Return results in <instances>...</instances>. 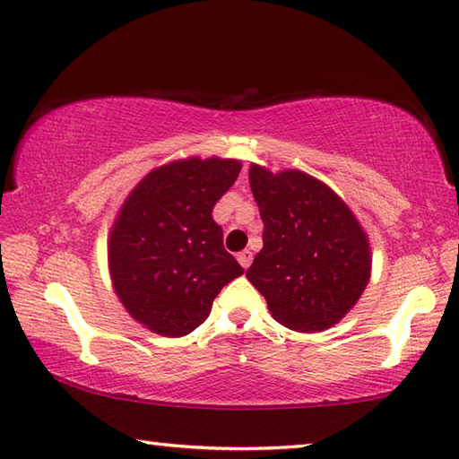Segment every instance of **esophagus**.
I'll list each match as a JSON object with an SVG mask.
<instances>
[{
    "label": "esophagus",
    "instance_id": "34e87169",
    "mask_svg": "<svg viewBox=\"0 0 459 459\" xmlns=\"http://www.w3.org/2000/svg\"><path fill=\"white\" fill-rule=\"evenodd\" d=\"M238 263H240V266H243V269H248V264H251L253 263V253L251 251H248V248H247V251H243V253H238Z\"/></svg>",
    "mask_w": 459,
    "mask_h": 459
}]
</instances>
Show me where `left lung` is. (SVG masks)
<instances>
[{"label":"left lung","mask_w":459,"mask_h":459,"mask_svg":"<svg viewBox=\"0 0 459 459\" xmlns=\"http://www.w3.org/2000/svg\"><path fill=\"white\" fill-rule=\"evenodd\" d=\"M248 182L264 232L247 279L287 329L319 333L337 325L371 277L368 232L343 198L311 174L251 164Z\"/></svg>","instance_id":"left-lung-1"}]
</instances>
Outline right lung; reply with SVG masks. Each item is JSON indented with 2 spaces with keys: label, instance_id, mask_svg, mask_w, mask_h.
<instances>
[{
  "label": "right lung",
  "instance_id": "right-lung-1",
  "mask_svg": "<svg viewBox=\"0 0 459 459\" xmlns=\"http://www.w3.org/2000/svg\"><path fill=\"white\" fill-rule=\"evenodd\" d=\"M240 169L235 158H180L150 170L120 206L108 237V269L124 309L148 331L188 335L221 289L243 274L212 219Z\"/></svg>",
  "mask_w": 459,
  "mask_h": 459
}]
</instances>
